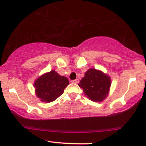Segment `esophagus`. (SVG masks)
<instances>
[{"label":"esophagus","mask_w":146,"mask_h":146,"mask_svg":"<svg viewBox=\"0 0 146 146\" xmlns=\"http://www.w3.org/2000/svg\"><path fill=\"white\" fill-rule=\"evenodd\" d=\"M71 82H73V83H78V82H79V80H78V79H76V80H72Z\"/></svg>","instance_id":"1"}]
</instances>
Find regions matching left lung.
I'll return each mask as SVG.
<instances>
[{
    "mask_svg": "<svg viewBox=\"0 0 146 146\" xmlns=\"http://www.w3.org/2000/svg\"><path fill=\"white\" fill-rule=\"evenodd\" d=\"M88 98L94 102H102L108 95L111 79L104 73L90 68L78 84Z\"/></svg>",
    "mask_w": 146,
    "mask_h": 146,
    "instance_id": "left-lung-1",
    "label": "left lung"
}]
</instances>
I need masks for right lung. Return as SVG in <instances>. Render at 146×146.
Returning <instances> with one entry per match:
<instances>
[{
    "label": "right lung",
    "mask_w": 146,
    "mask_h": 146,
    "mask_svg": "<svg viewBox=\"0 0 146 146\" xmlns=\"http://www.w3.org/2000/svg\"><path fill=\"white\" fill-rule=\"evenodd\" d=\"M68 85L69 82L67 78L60 76L54 70L42 75L34 83L36 96L44 102H51L57 99Z\"/></svg>",
    "instance_id": "add662e5"
}]
</instances>
